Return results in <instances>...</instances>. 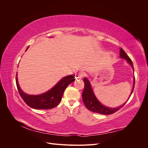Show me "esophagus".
I'll list each match as a JSON object with an SVG mask.
<instances>
[{
	"instance_id": "1",
	"label": "esophagus",
	"mask_w": 148,
	"mask_h": 148,
	"mask_svg": "<svg viewBox=\"0 0 148 148\" xmlns=\"http://www.w3.org/2000/svg\"><path fill=\"white\" fill-rule=\"evenodd\" d=\"M85 75V73L84 71H82V72H80L78 75H77V78H82L83 77H84V76Z\"/></svg>"
}]
</instances>
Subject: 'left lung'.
Wrapping results in <instances>:
<instances>
[{"mask_svg":"<svg viewBox=\"0 0 148 148\" xmlns=\"http://www.w3.org/2000/svg\"><path fill=\"white\" fill-rule=\"evenodd\" d=\"M120 57L122 58V59H125V60H127L128 63L133 67V69L134 70L132 60L130 59V58L128 56V55L125 53V52L122 48L120 49ZM135 78H134L133 88V90L131 92V95L133 91L134 87H135ZM83 82L84 83V88L82 93L83 101L86 108L90 111H92L93 112L102 114V115H110V114H112L115 113V112L120 110L125 104H126L127 102H125V104H123V105L117 107V108H113V109L109 108V107L104 106L102 104H101L99 101L97 99V98L96 97L95 95H94L90 83H89L88 80L86 78H84L83 79Z\"/></svg>","mask_w":148,"mask_h":148,"instance_id":"1","label":"left lung"}]
</instances>
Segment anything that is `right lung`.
<instances>
[{
    "label": "right lung",
    "mask_w": 148,
    "mask_h": 148,
    "mask_svg": "<svg viewBox=\"0 0 148 148\" xmlns=\"http://www.w3.org/2000/svg\"><path fill=\"white\" fill-rule=\"evenodd\" d=\"M28 47L26 48L27 50ZM75 80V75H71L62 78L47 92L40 95H28L20 89L16 75V84L18 91L24 102L31 108L35 109H50L59 104L66 88Z\"/></svg>",
    "instance_id": "1"
}]
</instances>
